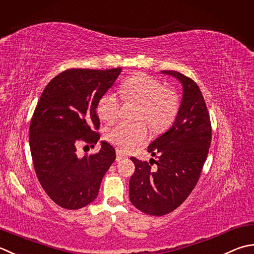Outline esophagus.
<instances>
[{
    "label": "esophagus",
    "mask_w": 254,
    "mask_h": 254,
    "mask_svg": "<svg viewBox=\"0 0 254 254\" xmlns=\"http://www.w3.org/2000/svg\"><path fill=\"white\" fill-rule=\"evenodd\" d=\"M124 158H127V155H126V154L122 153L121 151L117 150V161H118V162H120V161L124 160Z\"/></svg>",
    "instance_id": "34e87169"
}]
</instances>
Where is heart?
<instances>
[{"label": "heart", "instance_id": "heart-1", "mask_svg": "<svg viewBox=\"0 0 254 254\" xmlns=\"http://www.w3.org/2000/svg\"><path fill=\"white\" fill-rule=\"evenodd\" d=\"M120 94L124 101L138 103L136 120L150 124L153 131L167 130L175 121L180 111V99L176 92L153 77L134 76L123 81ZM121 99L114 91H106L97 103L100 120L112 123L120 112ZM145 122L118 123L106 131V140L123 152H131L145 143L148 128Z\"/></svg>", "mask_w": 254, "mask_h": 254}]
</instances>
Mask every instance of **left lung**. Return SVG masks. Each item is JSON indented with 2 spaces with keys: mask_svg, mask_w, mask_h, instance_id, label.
I'll return each instance as SVG.
<instances>
[{
  "mask_svg": "<svg viewBox=\"0 0 254 254\" xmlns=\"http://www.w3.org/2000/svg\"><path fill=\"white\" fill-rule=\"evenodd\" d=\"M162 72L183 84L180 111L170 130L147 147L158 161L131 157L135 172L128 184L133 206L151 216L170 213L186 200L199 180L211 142L210 117L199 87L178 71Z\"/></svg>",
  "mask_w": 254,
  "mask_h": 254,
  "instance_id": "left-lung-1",
  "label": "left lung"
}]
</instances>
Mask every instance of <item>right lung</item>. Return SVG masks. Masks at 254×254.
I'll use <instances>...</instances> for the list:
<instances>
[{
  "label": "right lung",
  "instance_id": "1",
  "mask_svg": "<svg viewBox=\"0 0 254 254\" xmlns=\"http://www.w3.org/2000/svg\"><path fill=\"white\" fill-rule=\"evenodd\" d=\"M120 72L68 69L48 82L35 109L28 132L35 172L49 198L64 209H80L96 199L116 160L106 141L96 154L80 158L76 152L80 144L94 147L100 138L97 103Z\"/></svg>",
  "mask_w": 254,
  "mask_h": 254
}]
</instances>
